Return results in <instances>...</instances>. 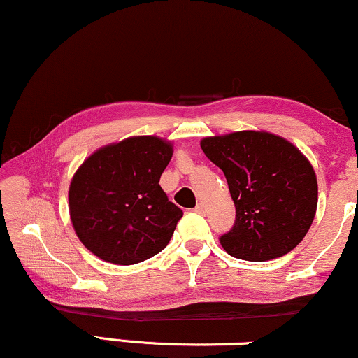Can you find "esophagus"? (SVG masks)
I'll list each match as a JSON object with an SVG mask.
<instances>
[{"label":"esophagus","mask_w":358,"mask_h":358,"mask_svg":"<svg viewBox=\"0 0 358 358\" xmlns=\"http://www.w3.org/2000/svg\"><path fill=\"white\" fill-rule=\"evenodd\" d=\"M194 210H196L197 213H202V215H203V213H206V206H203V203H197Z\"/></svg>","instance_id":"obj_1"}]
</instances>
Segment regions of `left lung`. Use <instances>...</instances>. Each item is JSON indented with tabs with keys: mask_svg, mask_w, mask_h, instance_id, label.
<instances>
[{
	"mask_svg": "<svg viewBox=\"0 0 358 358\" xmlns=\"http://www.w3.org/2000/svg\"><path fill=\"white\" fill-rule=\"evenodd\" d=\"M201 148L224 171L235 203V224L220 236L225 252L266 262L298 247L317 208V179L308 157L266 131L208 136Z\"/></svg>",
	"mask_w": 358,
	"mask_h": 358,
	"instance_id": "1",
	"label": "left lung"
}]
</instances>
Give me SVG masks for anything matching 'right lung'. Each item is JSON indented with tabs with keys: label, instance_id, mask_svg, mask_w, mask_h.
I'll return each instance as SVG.
<instances>
[{
	"label": "right lung",
	"instance_id": "obj_1",
	"mask_svg": "<svg viewBox=\"0 0 358 358\" xmlns=\"http://www.w3.org/2000/svg\"><path fill=\"white\" fill-rule=\"evenodd\" d=\"M171 157L166 139L131 136L82 162L69 187V212L78 240L95 257L134 264L166 248L182 217L159 185Z\"/></svg>",
	"mask_w": 358,
	"mask_h": 358
}]
</instances>
